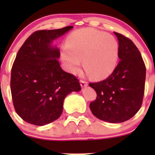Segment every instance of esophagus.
Segmentation results:
<instances>
[{
	"instance_id": "esophagus-1",
	"label": "esophagus",
	"mask_w": 155,
	"mask_h": 155,
	"mask_svg": "<svg viewBox=\"0 0 155 155\" xmlns=\"http://www.w3.org/2000/svg\"><path fill=\"white\" fill-rule=\"evenodd\" d=\"M80 85L81 87H85L87 86V82L86 81H84V80H80Z\"/></svg>"
}]
</instances>
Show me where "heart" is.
I'll return each instance as SVG.
<instances>
[{"label":"heart","instance_id":"heart-1","mask_svg":"<svg viewBox=\"0 0 155 155\" xmlns=\"http://www.w3.org/2000/svg\"><path fill=\"white\" fill-rule=\"evenodd\" d=\"M119 45L113 36L85 28L72 32L61 50V59L70 73H76L83 60L84 68L93 78L103 79L117 66Z\"/></svg>","mask_w":155,"mask_h":155}]
</instances>
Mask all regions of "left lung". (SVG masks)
Here are the masks:
<instances>
[{
	"label": "left lung",
	"instance_id": "obj_1",
	"mask_svg": "<svg viewBox=\"0 0 155 155\" xmlns=\"http://www.w3.org/2000/svg\"><path fill=\"white\" fill-rule=\"evenodd\" d=\"M114 34L118 40L120 61L107 79L89 83L97 93L89 107L99 119L121 123L134 116L141 107L146 69L135 44L122 34Z\"/></svg>",
	"mask_w": 155,
	"mask_h": 155
}]
</instances>
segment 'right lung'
Returning <instances> with one entry per match:
<instances>
[{"instance_id":"1","label":"right lung","mask_w":155,"mask_h":155,"mask_svg":"<svg viewBox=\"0 0 155 155\" xmlns=\"http://www.w3.org/2000/svg\"><path fill=\"white\" fill-rule=\"evenodd\" d=\"M72 28L35 31L17 53L11 70V94L15 112L28 123L53 122L61 115L67 95L81 90L77 78L60 67V51L51 45Z\"/></svg>"}]
</instances>
